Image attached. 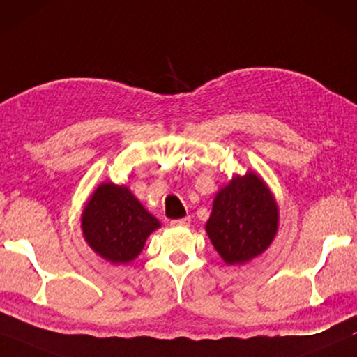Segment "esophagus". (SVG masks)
<instances>
[{"instance_id":"1","label":"esophagus","mask_w":357,"mask_h":357,"mask_svg":"<svg viewBox=\"0 0 357 357\" xmlns=\"http://www.w3.org/2000/svg\"><path fill=\"white\" fill-rule=\"evenodd\" d=\"M190 225V217H184V218H179V220H173L172 222V227H189Z\"/></svg>"}]
</instances>
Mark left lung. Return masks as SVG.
<instances>
[{
    "instance_id": "8db88e82",
    "label": "left lung",
    "mask_w": 357,
    "mask_h": 357,
    "mask_svg": "<svg viewBox=\"0 0 357 357\" xmlns=\"http://www.w3.org/2000/svg\"><path fill=\"white\" fill-rule=\"evenodd\" d=\"M205 231L225 264L262 254L278 231V205L264 179L248 172L220 189Z\"/></svg>"
}]
</instances>
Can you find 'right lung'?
I'll return each instance as SVG.
<instances>
[{"label":"right lung","instance_id":"right-lung-1","mask_svg":"<svg viewBox=\"0 0 357 357\" xmlns=\"http://www.w3.org/2000/svg\"><path fill=\"white\" fill-rule=\"evenodd\" d=\"M160 222L144 208L126 185L100 184L85 204L82 233L100 257L128 264L144 249Z\"/></svg>","mask_w":357,"mask_h":357}]
</instances>
